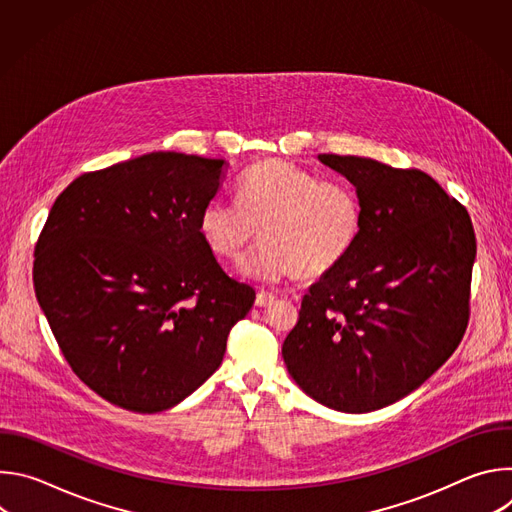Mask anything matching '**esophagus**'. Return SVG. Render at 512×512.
Here are the masks:
<instances>
[{
	"label": "esophagus",
	"instance_id": "esophagus-1",
	"mask_svg": "<svg viewBox=\"0 0 512 512\" xmlns=\"http://www.w3.org/2000/svg\"><path fill=\"white\" fill-rule=\"evenodd\" d=\"M275 298H277L275 291H259L257 298H255V306H259V308H265V306H269V304H271Z\"/></svg>",
	"mask_w": 512,
	"mask_h": 512
}]
</instances>
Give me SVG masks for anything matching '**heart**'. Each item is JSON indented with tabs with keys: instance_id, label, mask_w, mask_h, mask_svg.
I'll use <instances>...</instances> for the list:
<instances>
[{
	"instance_id": "1",
	"label": "heart",
	"mask_w": 512,
	"mask_h": 512,
	"mask_svg": "<svg viewBox=\"0 0 512 512\" xmlns=\"http://www.w3.org/2000/svg\"><path fill=\"white\" fill-rule=\"evenodd\" d=\"M259 231L265 243L243 267L249 277H318L338 267L358 243L362 202L346 182L265 160L241 174L237 202L212 198L198 216L204 245L231 263L245 257Z\"/></svg>"
}]
</instances>
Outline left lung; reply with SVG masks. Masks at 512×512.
Returning a JSON list of instances; mask_svg holds the SVG:
<instances>
[{
    "label": "left lung",
    "instance_id": "obj_1",
    "mask_svg": "<svg viewBox=\"0 0 512 512\" xmlns=\"http://www.w3.org/2000/svg\"><path fill=\"white\" fill-rule=\"evenodd\" d=\"M362 202L352 253L302 300L281 354L318 403L367 413L423 385L470 318L476 237L468 210L421 170L320 154Z\"/></svg>",
    "mask_w": 512,
    "mask_h": 512
}]
</instances>
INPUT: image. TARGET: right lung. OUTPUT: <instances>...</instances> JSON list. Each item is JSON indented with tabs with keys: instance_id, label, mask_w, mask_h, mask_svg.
Wrapping results in <instances>:
<instances>
[{
	"instance_id": "obj_1",
	"label": "right lung",
	"mask_w": 512,
	"mask_h": 512,
	"mask_svg": "<svg viewBox=\"0 0 512 512\" xmlns=\"http://www.w3.org/2000/svg\"><path fill=\"white\" fill-rule=\"evenodd\" d=\"M225 160L152 152L72 180L34 251V289L75 375L135 413L178 405L221 367L255 289L198 233Z\"/></svg>"
}]
</instances>
